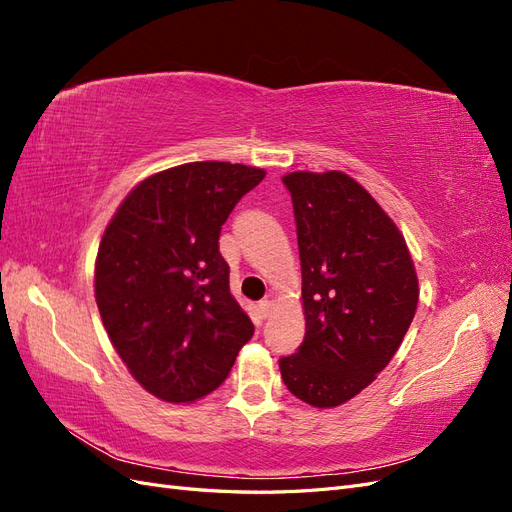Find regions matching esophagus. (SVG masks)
Instances as JSON below:
<instances>
[{
	"instance_id": "obj_1",
	"label": "esophagus",
	"mask_w": 512,
	"mask_h": 512,
	"mask_svg": "<svg viewBox=\"0 0 512 512\" xmlns=\"http://www.w3.org/2000/svg\"><path fill=\"white\" fill-rule=\"evenodd\" d=\"M273 309H275V303H273V301H269V299H265V301H260V303H258V312H260V316H262V318H269V316L273 314Z\"/></svg>"
}]
</instances>
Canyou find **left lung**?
I'll return each mask as SVG.
<instances>
[{"label": "left lung", "instance_id": "8db88e82", "mask_svg": "<svg viewBox=\"0 0 512 512\" xmlns=\"http://www.w3.org/2000/svg\"><path fill=\"white\" fill-rule=\"evenodd\" d=\"M282 181L297 220L305 339L280 371L294 397L335 408L391 363L416 312L418 277L404 235L359 181L342 170Z\"/></svg>", "mask_w": 512, "mask_h": 512}]
</instances>
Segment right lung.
<instances>
[{
	"label": "right lung",
	"instance_id": "add662e5",
	"mask_svg": "<svg viewBox=\"0 0 512 512\" xmlns=\"http://www.w3.org/2000/svg\"><path fill=\"white\" fill-rule=\"evenodd\" d=\"M265 170L188 162L136 183L96 258L102 324L132 378L170 404L226 380L254 324L230 294L220 230Z\"/></svg>",
	"mask_w": 512,
	"mask_h": 512
}]
</instances>
